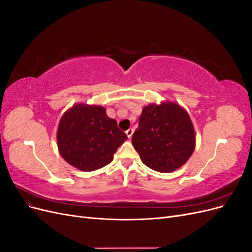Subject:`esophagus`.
I'll use <instances>...</instances> for the list:
<instances>
[{
  "label": "esophagus",
  "mask_w": 252,
  "mask_h": 252,
  "mask_svg": "<svg viewBox=\"0 0 252 252\" xmlns=\"http://www.w3.org/2000/svg\"><path fill=\"white\" fill-rule=\"evenodd\" d=\"M132 133H133V129H131V128H129L128 130L126 131V134H127V136H128L129 139H130L131 136H132Z\"/></svg>",
  "instance_id": "obj_1"
}]
</instances>
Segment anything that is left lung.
Segmentation results:
<instances>
[{
  "instance_id": "8db88e82",
  "label": "left lung",
  "mask_w": 252,
  "mask_h": 252,
  "mask_svg": "<svg viewBox=\"0 0 252 252\" xmlns=\"http://www.w3.org/2000/svg\"><path fill=\"white\" fill-rule=\"evenodd\" d=\"M131 142L147 167L171 172L191 157L195 135L188 113L181 106L166 102L144 107Z\"/></svg>"
}]
</instances>
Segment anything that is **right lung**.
Returning <instances> with one entry per match:
<instances>
[{
    "mask_svg": "<svg viewBox=\"0 0 252 252\" xmlns=\"http://www.w3.org/2000/svg\"><path fill=\"white\" fill-rule=\"evenodd\" d=\"M57 139L67 163L83 171H94L112 161L127 135L102 106L78 104L61 119Z\"/></svg>",
    "mask_w": 252,
    "mask_h": 252,
    "instance_id": "right-lung-1",
    "label": "right lung"
}]
</instances>
